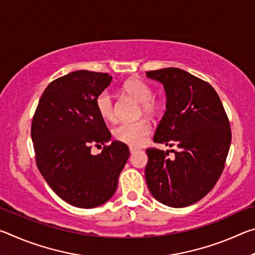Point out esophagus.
Here are the masks:
<instances>
[{
	"label": "esophagus",
	"mask_w": 255,
	"mask_h": 255,
	"mask_svg": "<svg viewBox=\"0 0 255 255\" xmlns=\"http://www.w3.org/2000/svg\"><path fill=\"white\" fill-rule=\"evenodd\" d=\"M129 150H130V154H133V153H136V152H138V148H136V147H129Z\"/></svg>",
	"instance_id": "esophagus-1"
}]
</instances>
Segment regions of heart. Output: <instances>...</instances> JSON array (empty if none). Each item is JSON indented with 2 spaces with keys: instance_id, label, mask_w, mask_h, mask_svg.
Wrapping results in <instances>:
<instances>
[{
  "instance_id": "b5f03b06",
  "label": "heart",
  "mask_w": 255,
  "mask_h": 255,
  "mask_svg": "<svg viewBox=\"0 0 255 255\" xmlns=\"http://www.w3.org/2000/svg\"><path fill=\"white\" fill-rule=\"evenodd\" d=\"M125 92L129 94L137 102L141 103V109L146 115H152L155 111V103L153 101V90L150 86L140 79H130L124 85ZM97 110L100 117L106 122H112L115 119V103L112 94L109 91H103L99 94L96 100ZM150 126L145 120L135 123H124L114 128L112 135L116 140L124 143L131 147H137L145 141L149 135Z\"/></svg>"
}]
</instances>
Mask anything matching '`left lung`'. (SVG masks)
I'll return each instance as SVG.
<instances>
[{
	"label": "left lung",
	"instance_id": "1",
	"mask_svg": "<svg viewBox=\"0 0 255 255\" xmlns=\"http://www.w3.org/2000/svg\"><path fill=\"white\" fill-rule=\"evenodd\" d=\"M159 82L166 96V110L154 136L169 150L146 149L145 179L152 196L173 208L196 204L217 182L225 166L232 132L223 103L213 86L176 67L146 72Z\"/></svg>",
	"mask_w": 255,
	"mask_h": 255
}]
</instances>
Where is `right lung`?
<instances>
[{"instance_id":"1","label":"right lung","mask_w":255,"mask_h":255,"mask_svg":"<svg viewBox=\"0 0 255 255\" xmlns=\"http://www.w3.org/2000/svg\"><path fill=\"white\" fill-rule=\"evenodd\" d=\"M111 81L108 73L84 70L59 77L46 88L32 119L38 169L56 195L79 208H94L114 196L129 157L128 146L118 140L91 153L92 145L111 139L96 106Z\"/></svg>"}]
</instances>
